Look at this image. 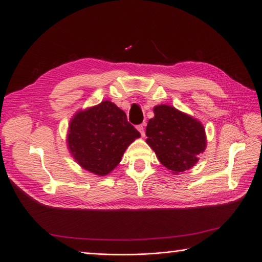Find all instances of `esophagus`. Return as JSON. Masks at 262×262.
Here are the masks:
<instances>
[{
  "mask_svg": "<svg viewBox=\"0 0 262 262\" xmlns=\"http://www.w3.org/2000/svg\"><path fill=\"white\" fill-rule=\"evenodd\" d=\"M137 129L139 130V132L141 133V136H142V137H144V136H145V131H144V124H140V125H138V126H137Z\"/></svg>",
  "mask_w": 262,
  "mask_h": 262,
  "instance_id": "34e87169",
  "label": "esophagus"
}]
</instances>
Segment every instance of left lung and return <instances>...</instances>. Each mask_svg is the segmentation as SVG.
Listing matches in <instances>:
<instances>
[{"instance_id":"left-lung-1","label":"left lung","mask_w":262,"mask_h":262,"mask_svg":"<svg viewBox=\"0 0 262 262\" xmlns=\"http://www.w3.org/2000/svg\"><path fill=\"white\" fill-rule=\"evenodd\" d=\"M145 133L146 143L172 173L193 167L207 147L202 123L167 105L154 107V118L148 120Z\"/></svg>"}]
</instances>
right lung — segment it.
<instances>
[{
	"label": "right lung",
	"mask_w": 262,
	"mask_h": 262,
	"mask_svg": "<svg viewBox=\"0 0 262 262\" xmlns=\"http://www.w3.org/2000/svg\"><path fill=\"white\" fill-rule=\"evenodd\" d=\"M140 137L123 110L105 100L71 119L68 146L82 168L105 176L116 168L126 147Z\"/></svg>",
	"instance_id": "1"
}]
</instances>
